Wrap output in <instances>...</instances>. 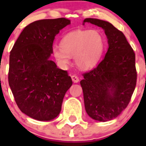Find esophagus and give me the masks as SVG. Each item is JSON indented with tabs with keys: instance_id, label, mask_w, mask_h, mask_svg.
<instances>
[{
	"instance_id": "34e87169",
	"label": "esophagus",
	"mask_w": 146,
	"mask_h": 146,
	"mask_svg": "<svg viewBox=\"0 0 146 146\" xmlns=\"http://www.w3.org/2000/svg\"><path fill=\"white\" fill-rule=\"evenodd\" d=\"M71 78H72V80H73V82H78L80 81L79 77L76 75H72L71 76Z\"/></svg>"
}]
</instances>
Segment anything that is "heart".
I'll return each instance as SVG.
<instances>
[{"instance_id":"obj_1","label":"heart","mask_w":146,"mask_h":146,"mask_svg":"<svg viewBox=\"0 0 146 146\" xmlns=\"http://www.w3.org/2000/svg\"><path fill=\"white\" fill-rule=\"evenodd\" d=\"M60 45L53 48V55L60 66H67L70 56H75L76 65L80 68L88 70L99 61L104 50V42L98 30L77 29L64 35Z\"/></svg>"}]
</instances>
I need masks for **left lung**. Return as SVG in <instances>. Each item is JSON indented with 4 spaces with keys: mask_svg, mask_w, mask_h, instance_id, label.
Listing matches in <instances>:
<instances>
[{
    "mask_svg": "<svg viewBox=\"0 0 146 146\" xmlns=\"http://www.w3.org/2000/svg\"><path fill=\"white\" fill-rule=\"evenodd\" d=\"M104 29L109 48L96 68L82 74L86 111L98 121H108L119 116L129 104L136 85V56L121 31L108 22L85 19Z\"/></svg>",
    "mask_w": 146,
    "mask_h": 146,
    "instance_id": "left-lung-1",
    "label": "left lung"
}]
</instances>
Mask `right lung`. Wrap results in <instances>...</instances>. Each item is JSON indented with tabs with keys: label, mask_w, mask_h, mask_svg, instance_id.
Returning a JSON list of instances; mask_svg holds the SVG:
<instances>
[{
	"label": "right lung",
	"mask_w": 146,
	"mask_h": 146,
	"mask_svg": "<svg viewBox=\"0 0 146 146\" xmlns=\"http://www.w3.org/2000/svg\"><path fill=\"white\" fill-rule=\"evenodd\" d=\"M66 18L38 20L26 26L10 54L8 82L19 110L38 120H50L61 111L66 92L72 86L66 70L49 57Z\"/></svg>",
	"instance_id": "obj_1"
}]
</instances>
